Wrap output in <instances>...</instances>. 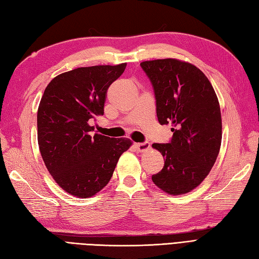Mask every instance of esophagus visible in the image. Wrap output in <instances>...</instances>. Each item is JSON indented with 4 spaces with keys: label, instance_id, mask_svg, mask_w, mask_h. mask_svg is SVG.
Listing matches in <instances>:
<instances>
[{
    "label": "esophagus",
    "instance_id": "obj_1",
    "mask_svg": "<svg viewBox=\"0 0 259 259\" xmlns=\"http://www.w3.org/2000/svg\"><path fill=\"white\" fill-rule=\"evenodd\" d=\"M135 147L139 152L143 153V152H146L149 149V147H151V144H149L148 142H144V143H137V144H135Z\"/></svg>",
    "mask_w": 259,
    "mask_h": 259
}]
</instances>
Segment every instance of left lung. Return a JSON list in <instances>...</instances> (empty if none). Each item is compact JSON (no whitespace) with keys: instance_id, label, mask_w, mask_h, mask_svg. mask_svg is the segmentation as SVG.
I'll use <instances>...</instances> for the list:
<instances>
[{"instance_id":"obj_1","label":"left lung","mask_w":259,"mask_h":259,"mask_svg":"<svg viewBox=\"0 0 259 259\" xmlns=\"http://www.w3.org/2000/svg\"><path fill=\"white\" fill-rule=\"evenodd\" d=\"M141 67L153 86L159 124H173L170 141L153 144L165 163L152 180L167 194H186L205 180L220 153V103L208 78L193 64L165 59L142 62Z\"/></svg>"}]
</instances>
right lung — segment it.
I'll return each instance as SVG.
<instances>
[{"label":"right lung","instance_id":"add662e5","mask_svg":"<svg viewBox=\"0 0 259 259\" xmlns=\"http://www.w3.org/2000/svg\"><path fill=\"white\" fill-rule=\"evenodd\" d=\"M119 65L78 67L47 86L37 111V141L54 181L74 196L86 198L107 185L128 139L93 133L91 120L104 114L107 90L122 75Z\"/></svg>","mask_w":259,"mask_h":259}]
</instances>
